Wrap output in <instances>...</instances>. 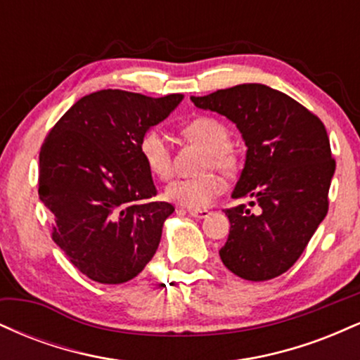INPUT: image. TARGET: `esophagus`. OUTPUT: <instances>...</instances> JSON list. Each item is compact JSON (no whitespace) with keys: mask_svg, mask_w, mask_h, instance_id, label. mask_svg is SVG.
I'll use <instances>...</instances> for the list:
<instances>
[{"mask_svg":"<svg viewBox=\"0 0 360 360\" xmlns=\"http://www.w3.org/2000/svg\"><path fill=\"white\" fill-rule=\"evenodd\" d=\"M188 213L191 214L193 218H200V220L201 218H206L210 214L208 210H188Z\"/></svg>","mask_w":360,"mask_h":360,"instance_id":"1","label":"esophagus"}]
</instances>
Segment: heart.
Returning a JSON list of instances; mask_svg holds the SVG:
<instances>
[{"mask_svg": "<svg viewBox=\"0 0 360 360\" xmlns=\"http://www.w3.org/2000/svg\"><path fill=\"white\" fill-rule=\"evenodd\" d=\"M183 135L189 142L206 148L201 167L217 169L223 174H232L237 169V157L230 148L229 128L214 118L198 117L183 127ZM139 152L152 174L167 179L172 174V154L167 139L159 128H150L139 142ZM220 177L213 172L188 179H176L164 189V198L171 203L189 210L206 208L221 193Z\"/></svg>", "mask_w": 360, "mask_h": 360, "instance_id": "obj_1", "label": "heart"}]
</instances>
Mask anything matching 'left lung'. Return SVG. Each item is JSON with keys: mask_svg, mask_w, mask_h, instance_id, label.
<instances>
[{"mask_svg": "<svg viewBox=\"0 0 360 360\" xmlns=\"http://www.w3.org/2000/svg\"><path fill=\"white\" fill-rule=\"evenodd\" d=\"M198 108L235 123L245 142V164L232 198H250L225 210L230 233L221 262L238 278L267 281L286 272L328 212L335 172L325 125L288 94L257 82L191 96Z\"/></svg>", "mask_w": 360, "mask_h": 360, "instance_id": "8db88e82", "label": "left lung"}]
</instances>
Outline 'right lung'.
Listing matches in <instances>:
<instances>
[{
    "label": "right lung",
    "mask_w": 360,
    "mask_h": 360,
    "mask_svg": "<svg viewBox=\"0 0 360 360\" xmlns=\"http://www.w3.org/2000/svg\"><path fill=\"white\" fill-rule=\"evenodd\" d=\"M183 98L96 91L62 115L40 148L39 196L53 217V242L96 283H127L154 257L174 206L152 200L139 142Z\"/></svg>",
    "instance_id": "right-lung-1"
}]
</instances>
